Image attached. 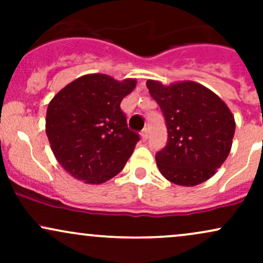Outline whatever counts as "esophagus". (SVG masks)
<instances>
[{"instance_id":"1","label":"esophagus","mask_w":263,"mask_h":263,"mask_svg":"<svg viewBox=\"0 0 263 263\" xmlns=\"http://www.w3.org/2000/svg\"><path fill=\"white\" fill-rule=\"evenodd\" d=\"M141 138H142V140H143V141H146L147 138H148V129L144 128L143 131L141 132Z\"/></svg>"}]
</instances>
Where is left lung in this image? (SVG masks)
I'll list each match as a JSON object with an SVG mask.
<instances>
[{"label":"left lung","mask_w":263,"mask_h":263,"mask_svg":"<svg viewBox=\"0 0 263 263\" xmlns=\"http://www.w3.org/2000/svg\"><path fill=\"white\" fill-rule=\"evenodd\" d=\"M146 84L168 129L167 144L156 155L159 172L178 185L208 180L230 153L235 135L231 111L216 93L194 81Z\"/></svg>","instance_id":"obj_1"}]
</instances>
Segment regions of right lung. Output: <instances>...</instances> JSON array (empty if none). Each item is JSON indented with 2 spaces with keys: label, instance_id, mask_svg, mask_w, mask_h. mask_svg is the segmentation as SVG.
<instances>
[{
  "label": "right lung",
  "instance_id": "right-lung-1",
  "mask_svg": "<svg viewBox=\"0 0 263 263\" xmlns=\"http://www.w3.org/2000/svg\"><path fill=\"white\" fill-rule=\"evenodd\" d=\"M135 86V79L87 74L52 99L45 132L57 161L70 176L101 184L122 171L140 141L120 107Z\"/></svg>",
  "mask_w": 263,
  "mask_h": 263
}]
</instances>
